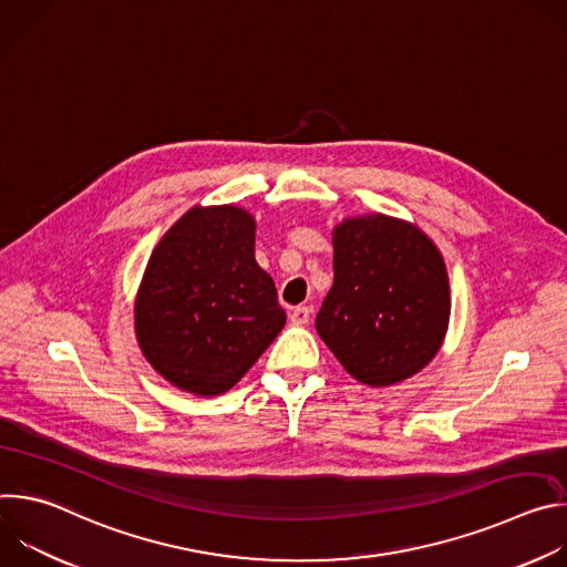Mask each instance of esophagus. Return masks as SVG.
Segmentation results:
<instances>
[{"instance_id": "34e87169", "label": "esophagus", "mask_w": 567, "mask_h": 567, "mask_svg": "<svg viewBox=\"0 0 567 567\" xmlns=\"http://www.w3.org/2000/svg\"><path fill=\"white\" fill-rule=\"evenodd\" d=\"M309 316H311V309H309L307 305H298V307H293L291 313H289L293 326H305V322H309Z\"/></svg>"}]
</instances>
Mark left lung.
<instances>
[{"label": "left lung", "mask_w": 567, "mask_h": 567, "mask_svg": "<svg viewBox=\"0 0 567 567\" xmlns=\"http://www.w3.org/2000/svg\"><path fill=\"white\" fill-rule=\"evenodd\" d=\"M451 313L449 276L433 241L385 215L334 230V285L316 332L361 383L390 385L440 350Z\"/></svg>", "instance_id": "8db88e82"}]
</instances>
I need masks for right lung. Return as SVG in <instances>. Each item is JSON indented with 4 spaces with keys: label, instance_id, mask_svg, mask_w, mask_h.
I'll return each instance as SVG.
<instances>
[{
    "label": "right lung",
    "instance_id": "right-lung-1",
    "mask_svg": "<svg viewBox=\"0 0 567 567\" xmlns=\"http://www.w3.org/2000/svg\"><path fill=\"white\" fill-rule=\"evenodd\" d=\"M254 247V217L215 206L188 210L152 251L134 309L136 337L177 388L226 392L285 328L287 313Z\"/></svg>",
    "mask_w": 567,
    "mask_h": 567
}]
</instances>
